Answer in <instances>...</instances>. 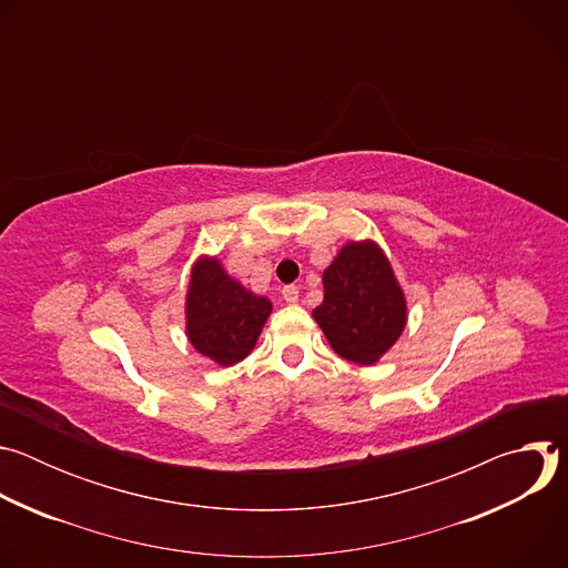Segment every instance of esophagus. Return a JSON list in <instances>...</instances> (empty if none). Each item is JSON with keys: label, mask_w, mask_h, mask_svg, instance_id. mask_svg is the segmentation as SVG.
<instances>
[{"label": "esophagus", "mask_w": 568, "mask_h": 568, "mask_svg": "<svg viewBox=\"0 0 568 568\" xmlns=\"http://www.w3.org/2000/svg\"><path fill=\"white\" fill-rule=\"evenodd\" d=\"M283 298H285L287 303H296V301H298V287H296V285H285V287H283Z\"/></svg>", "instance_id": "34e87169"}]
</instances>
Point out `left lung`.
<instances>
[{
    "mask_svg": "<svg viewBox=\"0 0 568 568\" xmlns=\"http://www.w3.org/2000/svg\"><path fill=\"white\" fill-rule=\"evenodd\" d=\"M312 316L337 355L375 364L399 337L407 303L375 242H348L323 272V303Z\"/></svg>",
    "mask_w": 568,
    "mask_h": 568,
    "instance_id": "obj_1",
    "label": "left lung"
}]
</instances>
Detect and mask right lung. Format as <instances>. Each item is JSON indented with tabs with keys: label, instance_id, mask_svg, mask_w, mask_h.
Masks as SVG:
<instances>
[{
	"label": "right lung",
	"instance_id": "add662e5",
	"mask_svg": "<svg viewBox=\"0 0 568 568\" xmlns=\"http://www.w3.org/2000/svg\"><path fill=\"white\" fill-rule=\"evenodd\" d=\"M270 312L265 296L229 278L215 258L193 267L186 298L189 339L220 366H233L254 351Z\"/></svg>",
	"mask_w": 568,
	"mask_h": 568
}]
</instances>
